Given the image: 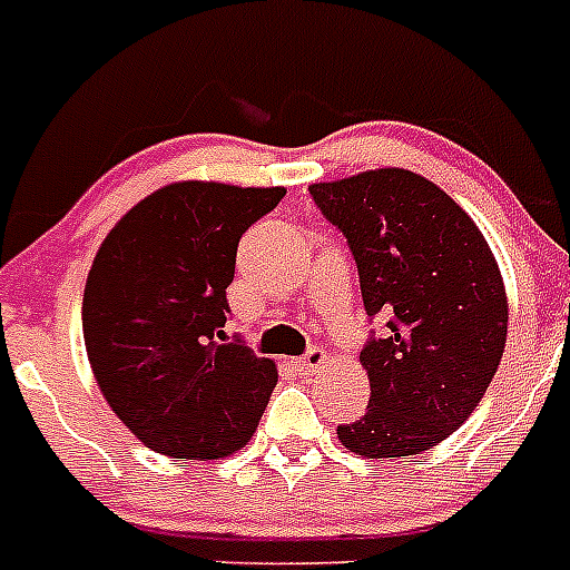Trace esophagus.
I'll use <instances>...</instances> for the list:
<instances>
[{"mask_svg": "<svg viewBox=\"0 0 570 570\" xmlns=\"http://www.w3.org/2000/svg\"><path fill=\"white\" fill-rule=\"evenodd\" d=\"M322 365H325V351L322 347H311V351H305V356L296 360V367H299L302 374H314Z\"/></svg>", "mask_w": 570, "mask_h": 570, "instance_id": "esophagus-1", "label": "esophagus"}]
</instances>
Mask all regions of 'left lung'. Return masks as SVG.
<instances>
[{
    "label": "left lung",
    "mask_w": 570,
    "mask_h": 570,
    "mask_svg": "<svg viewBox=\"0 0 570 570\" xmlns=\"http://www.w3.org/2000/svg\"><path fill=\"white\" fill-rule=\"evenodd\" d=\"M311 196L347 239L365 314L385 316L360 354L371 380L365 416L336 434L367 460L428 451L471 416L505 351L497 259L471 216L411 170L311 185Z\"/></svg>",
    "instance_id": "8db88e82"
}]
</instances>
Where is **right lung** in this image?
Listing matches in <instances>:
<instances>
[{"label":"right lung","instance_id":"1","mask_svg":"<svg viewBox=\"0 0 570 570\" xmlns=\"http://www.w3.org/2000/svg\"><path fill=\"white\" fill-rule=\"evenodd\" d=\"M285 188L176 183L105 236L82 299L88 360L114 414L156 454L219 460L254 436L271 360L225 336L242 234Z\"/></svg>","mask_w":570,"mask_h":570}]
</instances>
